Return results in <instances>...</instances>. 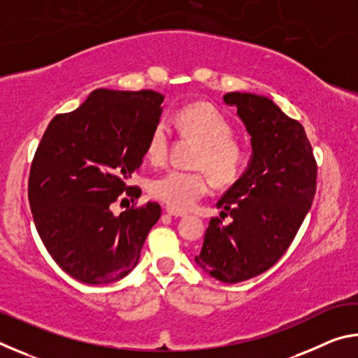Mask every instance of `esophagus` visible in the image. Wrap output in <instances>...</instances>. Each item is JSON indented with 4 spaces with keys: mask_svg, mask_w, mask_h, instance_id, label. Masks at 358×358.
I'll use <instances>...</instances> for the list:
<instances>
[{
    "mask_svg": "<svg viewBox=\"0 0 358 358\" xmlns=\"http://www.w3.org/2000/svg\"><path fill=\"white\" fill-rule=\"evenodd\" d=\"M166 213L171 215V216H175V217H181V216H186L185 211H180V210H175L172 207H167L166 208Z\"/></svg>",
    "mask_w": 358,
    "mask_h": 358,
    "instance_id": "34e87169",
    "label": "esophagus"
}]
</instances>
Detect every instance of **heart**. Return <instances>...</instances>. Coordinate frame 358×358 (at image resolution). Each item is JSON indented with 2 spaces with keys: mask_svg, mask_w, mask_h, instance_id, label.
Listing matches in <instances>:
<instances>
[{
  "mask_svg": "<svg viewBox=\"0 0 358 358\" xmlns=\"http://www.w3.org/2000/svg\"><path fill=\"white\" fill-rule=\"evenodd\" d=\"M175 124L185 136L191 137L201 148L194 157V166L202 167L220 185H230L240 177L245 166V150L235 142L230 121L213 106L196 102L175 115ZM169 150V132L164 124L151 131L147 142L148 161L161 164ZM211 189V180L203 171H169L150 185L151 196L175 210H187Z\"/></svg>",
  "mask_w": 358,
  "mask_h": 358,
  "instance_id": "1",
  "label": "heart"
}]
</instances>
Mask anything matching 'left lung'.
<instances>
[{"label":"left lung","instance_id":"obj_1","mask_svg":"<svg viewBox=\"0 0 358 358\" xmlns=\"http://www.w3.org/2000/svg\"><path fill=\"white\" fill-rule=\"evenodd\" d=\"M222 101L237 108L252 153L216 203L232 222L211 217L194 260L215 280L235 284L264 273L287 251L311 208L317 166L303 126L270 98L234 92Z\"/></svg>","mask_w":358,"mask_h":358}]
</instances>
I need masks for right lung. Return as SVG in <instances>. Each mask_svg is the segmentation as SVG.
<instances>
[{"label":"right lung","mask_w":358,"mask_h":358,"mask_svg":"<svg viewBox=\"0 0 358 358\" xmlns=\"http://www.w3.org/2000/svg\"><path fill=\"white\" fill-rule=\"evenodd\" d=\"M161 93L94 90L82 106L48 123L28 181L33 220L45 250L69 276L85 284L124 278L141 259L156 202L115 216L110 205L142 164L162 113Z\"/></svg>","instance_id":"obj_1"}]
</instances>
